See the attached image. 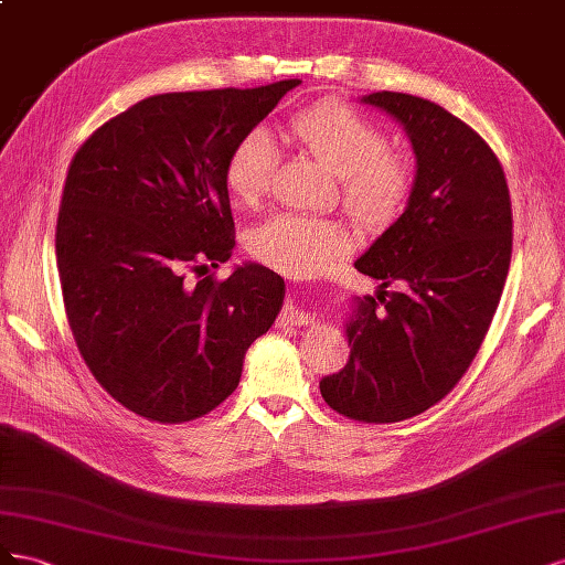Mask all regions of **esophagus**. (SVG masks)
<instances>
[{"label":"esophagus","mask_w":565,"mask_h":565,"mask_svg":"<svg viewBox=\"0 0 565 565\" xmlns=\"http://www.w3.org/2000/svg\"><path fill=\"white\" fill-rule=\"evenodd\" d=\"M279 321H281L284 327H286V324L302 327V324H310V317H308V312H302L300 308H296V305L291 302V305H286V308H284Z\"/></svg>","instance_id":"34e87169"}]
</instances>
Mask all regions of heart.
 Wrapping results in <instances>:
<instances>
[{"label": "heart", "mask_w": 565, "mask_h": 565, "mask_svg": "<svg viewBox=\"0 0 565 565\" xmlns=\"http://www.w3.org/2000/svg\"><path fill=\"white\" fill-rule=\"evenodd\" d=\"M291 135L305 149L343 180V201L366 224H385L405 207L414 168L405 156L388 151V135L350 106L327 102L302 110L291 122ZM277 149L265 130L241 137L224 168L232 199L253 205L269 186ZM343 224L312 215L277 213L248 234V250L257 260L288 274L324 265L348 246Z\"/></svg>", "instance_id": "heart-1"}]
</instances>
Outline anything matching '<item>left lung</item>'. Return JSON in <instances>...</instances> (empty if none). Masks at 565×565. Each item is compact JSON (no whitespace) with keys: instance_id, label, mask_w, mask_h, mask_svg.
Here are the masks:
<instances>
[{"instance_id":"obj_1","label":"left lung","mask_w":565,"mask_h":565,"mask_svg":"<svg viewBox=\"0 0 565 565\" xmlns=\"http://www.w3.org/2000/svg\"><path fill=\"white\" fill-rule=\"evenodd\" d=\"M360 102L402 125L416 174L405 213L354 260L381 286L352 300L350 360L319 391L354 422L393 424L440 402L473 362L504 291L513 220L504 170L469 125L402 92Z\"/></svg>"}]
</instances>
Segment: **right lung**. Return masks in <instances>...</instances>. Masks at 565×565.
I'll list each match as a JSON object with an SVG mask.
<instances>
[{"instance_id":"add662e5","label":"right lung","mask_w":565,"mask_h":565,"mask_svg":"<svg viewBox=\"0 0 565 565\" xmlns=\"http://www.w3.org/2000/svg\"><path fill=\"white\" fill-rule=\"evenodd\" d=\"M298 85L156 94L73 158L56 222L63 305L92 376L143 418L182 424L215 409L281 312L286 284L263 265H236L224 281L189 284L184 271L232 257L224 168Z\"/></svg>"}]
</instances>
